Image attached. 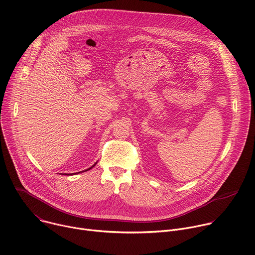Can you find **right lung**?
<instances>
[{"instance_id":"right-lung-1","label":"right lung","mask_w":255,"mask_h":255,"mask_svg":"<svg viewBox=\"0 0 255 255\" xmlns=\"http://www.w3.org/2000/svg\"><path fill=\"white\" fill-rule=\"evenodd\" d=\"M96 164H97V163H95V164H94V165H93V166H92V167H94V166H95V165H96ZM92 167H90V168H88V169H87V170H89V169H91V168H92ZM85 171H86V170H85Z\"/></svg>"}]
</instances>
